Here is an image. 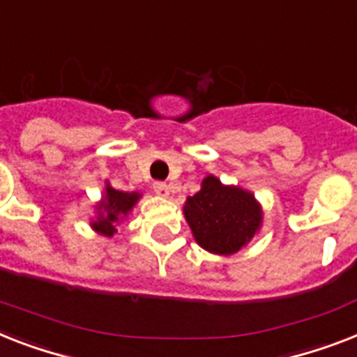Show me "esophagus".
Listing matches in <instances>:
<instances>
[{
    "mask_svg": "<svg viewBox=\"0 0 357 357\" xmlns=\"http://www.w3.org/2000/svg\"><path fill=\"white\" fill-rule=\"evenodd\" d=\"M153 190H155L159 196H163V198H169L170 192H172L169 185L163 183V181H155V183H153Z\"/></svg>",
    "mask_w": 357,
    "mask_h": 357,
    "instance_id": "esophagus-1",
    "label": "esophagus"
}]
</instances>
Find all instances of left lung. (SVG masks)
I'll return each instance as SVG.
<instances>
[{"instance_id": "1", "label": "left lung", "mask_w": 357, "mask_h": 357, "mask_svg": "<svg viewBox=\"0 0 357 357\" xmlns=\"http://www.w3.org/2000/svg\"><path fill=\"white\" fill-rule=\"evenodd\" d=\"M196 242L208 253L233 255L249 244L262 225V208L249 190L207 176L183 205Z\"/></svg>"}]
</instances>
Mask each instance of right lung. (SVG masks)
<instances>
[{
	"instance_id": "add662e5",
	"label": "right lung",
	"mask_w": 357,
	"mask_h": 357,
	"mask_svg": "<svg viewBox=\"0 0 357 357\" xmlns=\"http://www.w3.org/2000/svg\"><path fill=\"white\" fill-rule=\"evenodd\" d=\"M141 194L139 192H123V190H115L109 183H106L104 188V196L100 204L97 205V220L91 222L93 231L104 236H113L117 233L115 225L123 222L137 204Z\"/></svg>"
}]
</instances>
